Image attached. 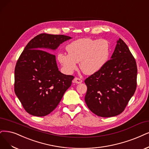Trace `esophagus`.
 I'll use <instances>...</instances> for the list:
<instances>
[{
    "label": "esophagus",
    "mask_w": 149,
    "mask_h": 149,
    "mask_svg": "<svg viewBox=\"0 0 149 149\" xmlns=\"http://www.w3.org/2000/svg\"><path fill=\"white\" fill-rule=\"evenodd\" d=\"M74 83H75V84H81L82 83V80L79 79V78H77V77H75L74 79Z\"/></svg>",
    "instance_id": "esophagus-1"
}]
</instances>
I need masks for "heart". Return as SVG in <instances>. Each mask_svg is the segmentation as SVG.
<instances>
[{
    "label": "heart",
    "instance_id": "b5f03b06",
    "mask_svg": "<svg viewBox=\"0 0 149 149\" xmlns=\"http://www.w3.org/2000/svg\"><path fill=\"white\" fill-rule=\"evenodd\" d=\"M68 54L59 53L58 60L64 70L71 74L77 68L86 75H92L100 70L105 65L110 54L108 42L104 39L95 40L81 38L66 46Z\"/></svg>",
    "mask_w": 149,
    "mask_h": 149
}]
</instances>
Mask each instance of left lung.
<instances>
[{
  "mask_svg": "<svg viewBox=\"0 0 149 149\" xmlns=\"http://www.w3.org/2000/svg\"><path fill=\"white\" fill-rule=\"evenodd\" d=\"M137 65L128 46L121 39L111 59L85 80V101L97 116L111 117L122 113L136 88Z\"/></svg>",
  "mask_w": 149,
  "mask_h": 149,
  "instance_id": "left-lung-1",
  "label": "left lung"
}]
</instances>
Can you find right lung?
Listing matches in <instances>:
<instances>
[{
  "label": "right lung",
  "mask_w": 149,
  "mask_h": 149,
  "mask_svg": "<svg viewBox=\"0 0 149 149\" xmlns=\"http://www.w3.org/2000/svg\"><path fill=\"white\" fill-rule=\"evenodd\" d=\"M70 38L40 34L27 43L21 54L15 69V92L29 114L43 117L50 113L70 86L74 77L61 72L55 55L47 52L52 53Z\"/></svg>",
  "instance_id": "1"
}]
</instances>
